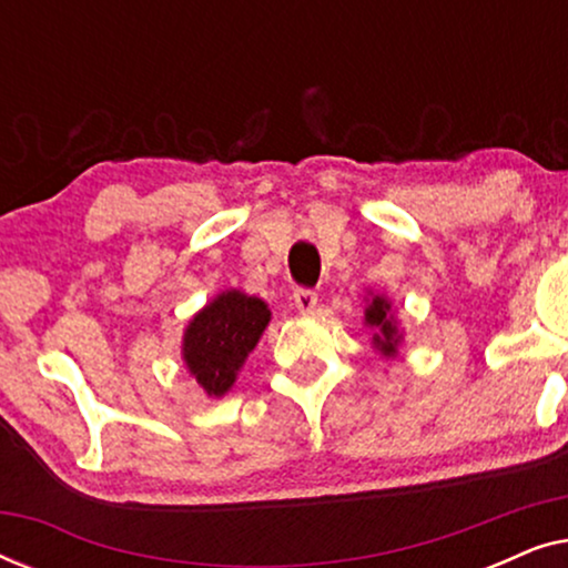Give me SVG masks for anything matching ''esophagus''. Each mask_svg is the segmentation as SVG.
Segmentation results:
<instances>
[{"instance_id": "34e87169", "label": "esophagus", "mask_w": 568, "mask_h": 568, "mask_svg": "<svg viewBox=\"0 0 568 568\" xmlns=\"http://www.w3.org/2000/svg\"><path fill=\"white\" fill-rule=\"evenodd\" d=\"M294 300V307L300 310V313H313V310L317 307V294L313 290H297L292 294Z\"/></svg>"}]
</instances>
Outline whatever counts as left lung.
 I'll list each match as a JSON object with an SVG mask.
<instances>
[{
    "label": "left lung",
    "mask_w": 568,
    "mask_h": 568,
    "mask_svg": "<svg viewBox=\"0 0 568 568\" xmlns=\"http://www.w3.org/2000/svg\"><path fill=\"white\" fill-rule=\"evenodd\" d=\"M390 300L383 297V294H375L369 300L367 310H364V323L369 328H375V336H372V344L383 356H398V346L403 341V333L398 331V323L390 313Z\"/></svg>",
    "instance_id": "left-lung-1"
}]
</instances>
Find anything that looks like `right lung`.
Here are the masks:
<instances>
[{"instance_id": "right-lung-1", "label": "right lung", "mask_w": 568, "mask_h": 568, "mask_svg": "<svg viewBox=\"0 0 568 568\" xmlns=\"http://www.w3.org/2000/svg\"><path fill=\"white\" fill-rule=\"evenodd\" d=\"M268 321L266 302L240 290L216 294L191 317L183 333V362L209 398H222L235 385Z\"/></svg>"}]
</instances>
